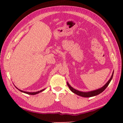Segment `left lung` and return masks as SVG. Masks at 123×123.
<instances>
[{
	"instance_id": "obj_1",
	"label": "left lung",
	"mask_w": 123,
	"mask_h": 123,
	"mask_svg": "<svg viewBox=\"0 0 123 123\" xmlns=\"http://www.w3.org/2000/svg\"><path fill=\"white\" fill-rule=\"evenodd\" d=\"M113 73L112 74V76L111 77V78L110 79V80L108 81L107 82L106 84L104 86H103L100 88H99L98 89H96V90L94 91H90V92H81L76 90V89H74L73 88L72 86H70V85L68 84V82H67V85L68 87H69V89H70L72 92H73L75 94H76L77 95H79V96L82 97H86V98H88V97H94L95 96V95H97L99 94H100L101 93L103 92L105 90V89L107 88V87L108 86V85H109V84L111 82V81L112 80V78H113Z\"/></svg>"
}]
</instances>
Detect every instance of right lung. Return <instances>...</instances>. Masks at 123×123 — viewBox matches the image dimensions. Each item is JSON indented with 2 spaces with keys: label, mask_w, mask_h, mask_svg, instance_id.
Instances as JSON below:
<instances>
[{
  "label": "right lung",
  "mask_w": 123,
  "mask_h": 123,
  "mask_svg": "<svg viewBox=\"0 0 123 123\" xmlns=\"http://www.w3.org/2000/svg\"><path fill=\"white\" fill-rule=\"evenodd\" d=\"M16 88H17V87H16ZM17 89H18L19 91H20V92H23V93H26V94H30V95H35V94H38V93L44 91V89H45V88H44V89H42V90L39 91H38V92H25V91H23L20 90V89H19L18 88H17Z\"/></svg>",
  "instance_id": "1"
}]
</instances>
